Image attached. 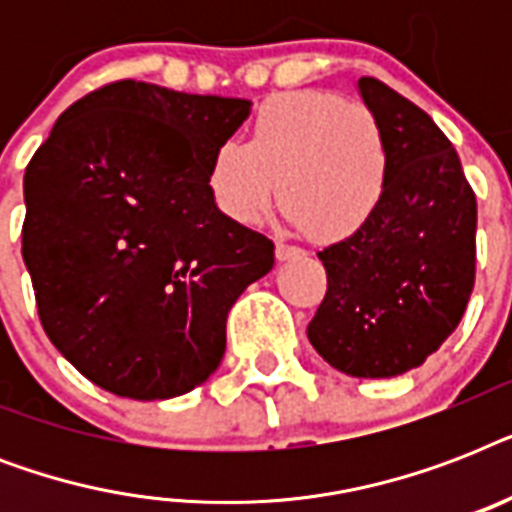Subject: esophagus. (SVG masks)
I'll return each instance as SVG.
<instances>
[{
  "instance_id": "34e87169",
  "label": "esophagus",
  "mask_w": 512,
  "mask_h": 512,
  "mask_svg": "<svg viewBox=\"0 0 512 512\" xmlns=\"http://www.w3.org/2000/svg\"><path fill=\"white\" fill-rule=\"evenodd\" d=\"M303 255V249L300 247H292V244H287V241H276V260H295V257Z\"/></svg>"
}]
</instances>
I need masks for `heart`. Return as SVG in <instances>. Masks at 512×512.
I'll return each mask as SVG.
<instances>
[{
    "instance_id": "heart-1",
    "label": "heart",
    "mask_w": 512,
    "mask_h": 512,
    "mask_svg": "<svg viewBox=\"0 0 512 512\" xmlns=\"http://www.w3.org/2000/svg\"><path fill=\"white\" fill-rule=\"evenodd\" d=\"M297 228L319 241L364 231L390 183V143L361 103L321 90L279 92L255 111L249 143L223 140L209 159L212 201L255 225L279 196Z\"/></svg>"
}]
</instances>
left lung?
Returning <instances> with one entry per match:
<instances>
[{
	"label": "left lung",
	"mask_w": 512,
	"mask_h": 512,
	"mask_svg": "<svg viewBox=\"0 0 512 512\" xmlns=\"http://www.w3.org/2000/svg\"><path fill=\"white\" fill-rule=\"evenodd\" d=\"M358 90L390 143V183L364 231L319 260L327 295L308 340L350 377H396L452 335L476 284V193L422 108L374 76Z\"/></svg>",
	"instance_id": "obj_1"
}]
</instances>
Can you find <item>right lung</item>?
Segmentation results:
<instances>
[{"label":"right lung","instance_id":"add662e5","mask_svg":"<svg viewBox=\"0 0 512 512\" xmlns=\"http://www.w3.org/2000/svg\"><path fill=\"white\" fill-rule=\"evenodd\" d=\"M249 100L119 79L68 106L23 177V263L52 345L108 393L183 396L215 372L225 319L273 241L207 185Z\"/></svg>","mask_w":512,"mask_h":512}]
</instances>
